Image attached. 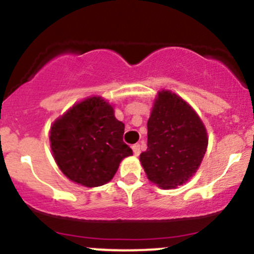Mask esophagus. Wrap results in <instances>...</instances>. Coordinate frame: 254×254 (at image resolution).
Segmentation results:
<instances>
[{
  "mask_svg": "<svg viewBox=\"0 0 254 254\" xmlns=\"http://www.w3.org/2000/svg\"><path fill=\"white\" fill-rule=\"evenodd\" d=\"M131 147H132V151H134V155L139 156L140 152H141V148H140L139 143H135V145H132Z\"/></svg>",
  "mask_w": 254,
  "mask_h": 254,
  "instance_id": "34e87169",
  "label": "esophagus"
}]
</instances>
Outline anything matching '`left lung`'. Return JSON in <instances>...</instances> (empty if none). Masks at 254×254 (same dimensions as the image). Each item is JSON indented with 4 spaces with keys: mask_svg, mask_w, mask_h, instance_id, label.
I'll return each mask as SVG.
<instances>
[{
    "mask_svg": "<svg viewBox=\"0 0 254 254\" xmlns=\"http://www.w3.org/2000/svg\"><path fill=\"white\" fill-rule=\"evenodd\" d=\"M207 140L203 120L183 98L158 92L147 122V150L140 155L148 181L163 189L183 186L198 171Z\"/></svg>",
    "mask_w": 254,
    "mask_h": 254,
    "instance_id": "1",
    "label": "left lung"
}]
</instances>
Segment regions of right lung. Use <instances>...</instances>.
<instances>
[{
	"instance_id": "1",
	"label": "right lung",
	"mask_w": 254,
	"mask_h": 254,
	"mask_svg": "<svg viewBox=\"0 0 254 254\" xmlns=\"http://www.w3.org/2000/svg\"><path fill=\"white\" fill-rule=\"evenodd\" d=\"M124 129L108 101L88 97L51 124L54 160L70 181L87 188L103 186L112 181L120 162L132 155L123 141Z\"/></svg>"
}]
</instances>
